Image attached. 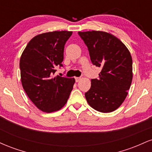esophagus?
<instances>
[{"mask_svg":"<svg viewBox=\"0 0 152 152\" xmlns=\"http://www.w3.org/2000/svg\"><path fill=\"white\" fill-rule=\"evenodd\" d=\"M75 80H76V82L80 81V80H81V77H75Z\"/></svg>","mask_w":152,"mask_h":152,"instance_id":"34e87169","label":"esophagus"}]
</instances>
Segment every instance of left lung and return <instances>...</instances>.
Wrapping results in <instances>:
<instances>
[{"mask_svg":"<svg viewBox=\"0 0 152 152\" xmlns=\"http://www.w3.org/2000/svg\"><path fill=\"white\" fill-rule=\"evenodd\" d=\"M78 35L87 46L92 64L102 69L85 94L87 102L100 112H112L124 102L132 84L129 50L118 38L105 31H79Z\"/></svg>","mask_w":152,"mask_h":152,"instance_id":"1","label":"left lung"}]
</instances>
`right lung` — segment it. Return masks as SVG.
<instances>
[{"label":"right lung","mask_w":152,"mask_h":152,"mask_svg":"<svg viewBox=\"0 0 152 152\" xmlns=\"http://www.w3.org/2000/svg\"><path fill=\"white\" fill-rule=\"evenodd\" d=\"M72 31L43 33L29 41L20 58V80L26 94L38 109L50 113L62 109L75 83L74 78L55 76L63 66L64 45Z\"/></svg>","instance_id":"1"}]
</instances>
